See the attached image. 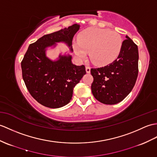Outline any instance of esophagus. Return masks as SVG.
<instances>
[{"instance_id": "1", "label": "esophagus", "mask_w": 157, "mask_h": 157, "mask_svg": "<svg viewBox=\"0 0 157 157\" xmlns=\"http://www.w3.org/2000/svg\"><path fill=\"white\" fill-rule=\"evenodd\" d=\"M86 71L87 74H89L90 73V67L89 66H86Z\"/></svg>"}]
</instances>
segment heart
<instances>
[{
    "instance_id": "1",
    "label": "heart",
    "mask_w": 157,
    "mask_h": 157,
    "mask_svg": "<svg viewBox=\"0 0 157 157\" xmlns=\"http://www.w3.org/2000/svg\"><path fill=\"white\" fill-rule=\"evenodd\" d=\"M123 40L117 32L109 29L90 27L78 36L74 50L79 59H85L87 53L92 63L104 66L112 63L121 52Z\"/></svg>"
}]
</instances>
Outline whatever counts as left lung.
<instances>
[{
    "label": "left lung",
    "mask_w": 157,
    "mask_h": 157,
    "mask_svg": "<svg viewBox=\"0 0 157 157\" xmlns=\"http://www.w3.org/2000/svg\"><path fill=\"white\" fill-rule=\"evenodd\" d=\"M126 38L117 59L106 66L90 70L94 78L92 92L104 104L120 102L135 85L138 73V47L128 36Z\"/></svg>",
    "instance_id": "left-lung-1"
}]
</instances>
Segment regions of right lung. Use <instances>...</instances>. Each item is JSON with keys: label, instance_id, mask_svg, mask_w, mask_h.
<instances>
[{"label": "right lung", "instance_id": "add662e5", "mask_svg": "<svg viewBox=\"0 0 157 157\" xmlns=\"http://www.w3.org/2000/svg\"><path fill=\"white\" fill-rule=\"evenodd\" d=\"M74 24L68 28L45 35L32 43L21 62L22 75L31 95L39 104L50 108L63 107L70 102L75 85L86 74L83 65L78 66L70 54H59L53 61L46 56L48 47L64 43L72 52V40L79 29Z\"/></svg>", "mask_w": 157, "mask_h": 157}]
</instances>
